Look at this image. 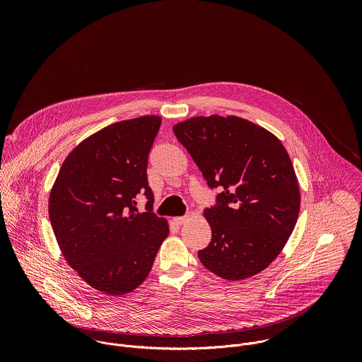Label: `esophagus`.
<instances>
[{
    "label": "esophagus",
    "instance_id": "1",
    "mask_svg": "<svg viewBox=\"0 0 362 362\" xmlns=\"http://www.w3.org/2000/svg\"><path fill=\"white\" fill-rule=\"evenodd\" d=\"M189 219H190L189 216H177V218H175V222H176L179 226H182V225H185Z\"/></svg>",
    "mask_w": 362,
    "mask_h": 362
}]
</instances>
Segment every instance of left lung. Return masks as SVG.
<instances>
[{"label":"left lung","instance_id":"obj_1","mask_svg":"<svg viewBox=\"0 0 362 362\" xmlns=\"http://www.w3.org/2000/svg\"><path fill=\"white\" fill-rule=\"evenodd\" d=\"M216 204L203 216L212 229L199 250L204 268L240 281L268 268L288 242L300 206L298 179L281 140L249 120L218 115L173 126Z\"/></svg>","mask_w":362,"mask_h":362}]
</instances>
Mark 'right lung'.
<instances>
[{
  "label": "right lung",
  "mask_w": 362,
  "mask_h": 362,
  "mask_svg": "<svg viewBox=\"0 0 362 362\" xmlns=\"http://www.w3.org/2000/svg\"><path fill=\"white\" fill-rule=\"evenodd\" d=\"M159 116L113 123L78 143L49 192L48 215L67 264L91 288L120 296L147 278L169 235L168 221L151 214L147 158ZM144 192L147 213L134 199Z\"/></svg>",
  "instance_id": "add662e5"
}]
</instances>
